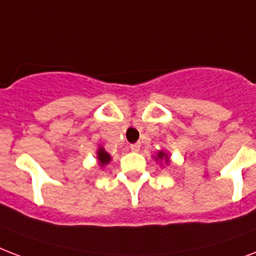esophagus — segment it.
Masks as SVG:
<instances>
[{
    "label": "esophagus",
    "instance_id": "obj_1",
    "mask_svg": "<svg viewBox=\"0 0 256 256\" xmlns=\"http://www.w3.org/2000/svg\"><path fill=\"white\" fill-rule=\"evenodd\" d=\"M140 149H141V144H132V145H130V150L132 152H140Z\"/></svg>",
    "mask_w": 256,
    "mask_h": 256
}]
</instances>
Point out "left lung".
<instances>
[{
	"label": "left lung",
	"instance_id": "left-lung-1",
	"mask_svg": "<svg viewBox=\"0 0 256 256\" xmlns=\"http://www.w3.org/2000/svg\"><path fill=\"white\" fill-rule=\"evenodd\" d=\"M153 158L160 164H165V165L170 164V156H169V153H166V152H164V150H160L158 153L154 154Z\"/></svg>",
	"mask_w": 256,
	"mask_h": 256
}]
</instances>
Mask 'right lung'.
I'll use <instances>...</instances> for the list:
<instances>
[{
    "label": "right lung",
    "mask_w": 256,
    "mask_h": 256,
    "mask_svg": "<svg viewBox=\"0 0 256 256\" xmlns=\"http://www.w3.org/2000/svg\"><path fill=\"white\" fill-rule=\"evenodd\" d=\"M96 160H98V165L100 168H104L106 165L111 162V156L107 153L103 146H99L96 149Z\"/></svg>",
    "instance_id": "right-lung-1"
}]
</instances>
